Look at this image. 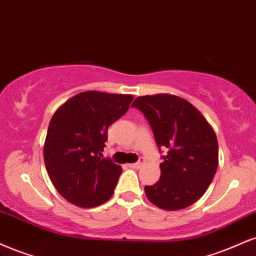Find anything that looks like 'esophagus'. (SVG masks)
I'll return each mask as SVG.
<instances>
[{"label":"esophagus","instance_id":"1","mask_svg":"<svg viewBox=\"0 0 256 256\" xmlns=\"http://www.w3.org/2000/svg\"><path fill=\"white\" fill-rule=\"evenodd\" d=\"M144 163H146V161H144V160L142 158L140 161H138V162H136V163H132L131 167H134V168H140V167H142V166L144 164Z\"/></svg>","mask_w":256,"mask_h":256}]
</instances>
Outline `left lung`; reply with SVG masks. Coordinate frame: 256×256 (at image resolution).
Here are the masks:
<instances>
[{
  "mask_svg": "<svg viewBox=\"0 0 256 256\" xmlns=\"http://www.w3.org/2000/svg\"><path fill=\"white\" fill-rule=\"evenodd\" d=\"M149 122L158 150H164L161 178L146 186V198L168 211L194 204L218 167V142L204 116L184 98L170 94L138 96L132 106Z\"/></svg>",
  "mask_w": 256,
  "mask_h": 256,
  "instance_id": "1",
  "label": "left lung"
}]
</instances>
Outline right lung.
Here are the masks:
<instances>
[{
  "mask_svg": "<svg viewBox=\"0 0 256 256\" xmlns=\"http://www.w3.org/2000/svg\"><path fill=\"white\" fill-rule=\"evenodd\" d=\"M134 96L83 92L62 104L48 124L44 161L52 184L72 204L95 208L107 202L122 169L102 158L107 130L128 112Z\"/></svg>",
  "mask_w": 256,
  "mask_h": 256,
  "instance_id": "1",
  "label": "right lung"
}]
</instances>
